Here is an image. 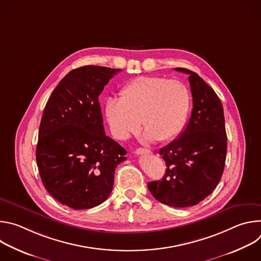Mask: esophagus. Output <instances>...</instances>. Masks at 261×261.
<instances>
[{
  "mask_svg": "<svg viewBox=\"0 0 261 261\" xmlns=\"http://www.w3.org/2000/svg\"><path fill=\"white\" fill-rule=\"evenodd\" d=\"M136 154L137 155H150V154H152V151L146 150V148H143V147H138L136 150Z\"/></svg>",
  "mask_w": 261,
  "mask_h": 261,
  "instance_id": "obj_1",
  "label": "esophagus"
}]
</instances>
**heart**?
Returning <instances> with one entry per match:
<instances>
[{"label":"heart","instance_id":"1","mask_svg":"<svg viewBox=\"0 0 261 261\" xmlns=\"http://www.w3.org/2000/svg\"><path fill=\"white\" fill-rule=\"evenodd\" d=\"M191 105L189 90L177 80L161 76H140L128 83L120 100L110 98L104 114L113 135L127 139L140 129L152 141H168L179 134L187 121Z\"/></svg>","mask_w":261,"mask_h":261}]
</instances>
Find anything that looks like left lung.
Here are the masks:
<instances>
[{
    "label": "left lung",
    "instance_id": "obj_1",
    "mask_svg": "<svg viewBox=\"0 0 261 261\" xmlns=\"http://www.w3.org/2000/svg\"><path fill=\"white\" fill-rule=\"evenodd\" d=\"M175 70L189 74L192 114L178 137L160 148L165 174L161 180L147 182V187L161 203L187 207L216 189L225 166L227 135L223 106L215 91L197 73Z\"/></svg>",
    "mask_w": 261,
    "mask_h": 261
}]
</instances>
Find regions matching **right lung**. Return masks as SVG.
<instances>
[{"label":"right lung","instance_id":"obj_1","mask_svg":"<svg viewBox=\"0 0 261 261\" xmlns=\"http://www.w3.org/2000/svg\"><path fill=\"white\" fill-rule=\"evenodd\" d=\"M121 69L70 71L49 97L39 127L36 161L47 192L74 210L105 201L127 152L104 132L99 95Z\"/></svg>","mask_w":261,"mask_h":261}]
</instances>
